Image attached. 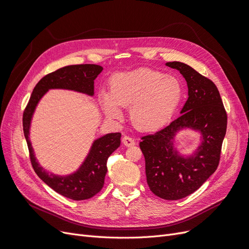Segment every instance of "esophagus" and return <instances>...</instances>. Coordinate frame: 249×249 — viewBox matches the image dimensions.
<instances>
[{
    "label": "esophagus",
    "instance_id": "obj_1",
    "mask_svg": "<svg viewBox=\"0 0 249 249\" xmlns=\"http://www.w3.org/2000/svg\"><path fill=\"white\" fill-rule=\"evenodd\" d=\"M123 143H124V145L126 146V147H131V146H134L136 142H135V140H134V139H133L132 137H130V136H124V137L123 138Z\"/></svg>",
    "mask_w": 249,
    "mask_h": 249
}]
</instances>
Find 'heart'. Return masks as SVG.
I'll return each instance as SVG.
<instances>
[{"label": "heart", "instance_id": "1", "mask_svg": "<svg viewBox=\"0 0 249 249\" xmlns=\"http://www.w3.org/2000/svg\"><path fill=\"white\" fill-rule=\"evenodd\" d=\"M103 109L110 118H119L121 108L130 109L136 128L152 132L164 126L175 114L182 99V87L177 78L163 73L140 69L115 75L110 93L101 95Z\"/></svg>", "mask_w": 249, "mask_h": 249}]
</instances>
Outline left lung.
Instances as JSON below:
<instances>
[{"label": "left lung", "instance_id": "8db88e82", "mask_svg": "<svg viewBox=\"0 0 249 249\" xmlns=\"http://www.w3.org/2000/svg\"><path fill=\"white\" fill-rule=\"evenodd\" d=\"M178 69L188 86V100L181 115L162 130L141 138L147 184L165 200H178L195 192L220 163L222 144L227 131V112L216 86L195 69L182 62H167ZM185 127L200 131L203 142L187 158L177 154L173 137Z\"/></svg>", "mask_w": 249, "mask_h": 249}]
</instances>
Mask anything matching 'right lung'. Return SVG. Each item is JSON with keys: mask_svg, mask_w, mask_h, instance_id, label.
<instances>
[{"mask_svg": "<svg viewBox=\"0 0 249 249\" xmlns=\"http://www.w3.org/2000/svg\"><path fill=\"white\" fill-rule=\"evenodd\" d=\"M103 67L96 64L69 65L45 75L35 87L23 111V133L29 150V158L36 174L54 191L69 199L85 200L101 191L107 173V159L121 145V133L107 134L93 143L90 153L78 170L69 176L49 175L36 160L31 141L28 139L32 116L36 104L50 89H66L94 95V81Z\"/></svg>", "mask_w": 249, "mask_h": 249, "instance_id": "1", "label": "right lung"}]
</instances>
